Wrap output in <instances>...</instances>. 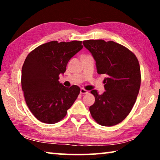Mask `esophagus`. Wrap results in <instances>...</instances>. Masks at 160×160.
Masks as SVG:
<instances>
[{
	"label": "esophagus",
	"mask_w": 160,
	"mask_h": 160,
	"mask_svg": "<svg viewBox=\"0 0 160 160\" xmlns=\"http://www.w3.org/2000/svg\"><path fill=\"white\" fill-rule=\"evenodd\" d=\"M87 93H88V91H87L84 88H81L80 89V94H87Z\"/></svg>",
	"instance_id": "obj_1"
}]
</instances>
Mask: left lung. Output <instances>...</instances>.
<instances>
[{
    "label": "left lung",
    "instance_id": "1",
    "mask_svg": "<svg viewBox=\"0 0 160 160\" xmlns=\"http://www.w3.org/2000/svg\"><path fill=\"white\" fill-rule=\"evenodd\" d=\"M83 45L92 53L98 74H105V92L95 97L90 107L92 118L100 125L112 126L121 123L131 112L138 94L141 75L139 62L123 46L102 39L86 40Z\"/></svg>",
    "mask_w": 160,
    "mask_h": 160
}]
</instances>
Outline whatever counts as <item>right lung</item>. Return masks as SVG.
<instances>
[{"label":"right lung","mask_w":160,"mask_h":160,"mask_svg":"<svg viewBox=\"0 0 160 160\" xmlns=\"http://www.w3.org/2000/svg\"><path fill=\"white\" fill-rule=\"evenodd\" d=\"M82 47V41H52L40 45L27 56L22 68V89L27 105L39 121L58 122L77 99L79 87L66 88L58 76Z\"/></svg>","instance_id":"add662e5"}]
</instances>
